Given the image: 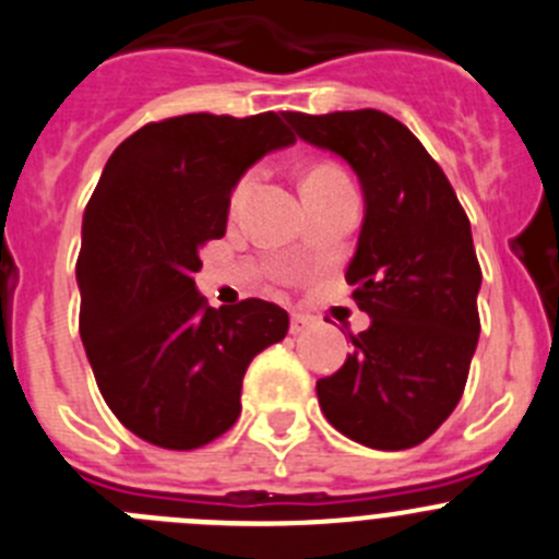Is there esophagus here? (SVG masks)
Returning <instances> with one entry per match:
<instances>
[{
	"label": "esophagus",
	"mask_w": 559,
	"mask_h": 559,
	"mask_svg": "<svg viewBox=\"0 0 559 559\" xmlns=\"http://www.w3.org/2000/svg\"><path fill=\"white\" fill-rule=\"evenodd\" d=\"M307 330H310V319H307V316H299V313L290 316V335H301V332Z\"/></svg>",
	"instance_id": "34e87169"
}]
</instances>
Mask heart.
Here are the masks:
<instances>
[{"label": "heart", "instance_id": "b5f03b06", "mask_svg": "<svg viewBox=\"0 0 559 559\" xmlns=\"http://www.w3.org/2000/svg\"><path fill=\"white\" fill-rule=\"evenodd\" d=\"M337 182H346V177H343L341 168L313 166L310 171L305 174V179H301V191H313V188H330V186H337ZM249 186H252V174L240 179L238 188H235V193H233V202H238V199L243 197L246 188H249Z\"/></svg>", "mask_w": 559, "mask_h": 559}]
</instances>
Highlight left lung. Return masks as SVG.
<instances>
[{
    "instance_id": "obj_1",
    "label": "left lung",
    "mask_w": 559,
    "mask_h": 559,
    "mask_svg": "<svg viewBox=\"0 0 559 559\" xmlns=\"http://www.w3.org/2000/svg\"><path fill=\"white\" fill-rule=\"evenodd\" d=\"M285 121L349 163L366 207L346 283L371 324L316 382L321 413L368 449L418 447L457 407L477 352L483 271L468 216L421 141L388 112H285Z\"/></svg>"
}]
</instances>
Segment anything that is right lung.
<instances>
[{
  "label": "right lung",
  "mask_w": 559,
  "mask_h": 559,
  "mask_svg": "<svg viewBox=\"0 0 559 559\" xmlns=\"http://www.w3.org/2000/svg\"><path fill=\"white\" fill-rule=\"evenodd\" d=\"M285 116L188 112L146 124L112 152L82 216L80 337L107 407L138 438L199 449L240 416L254 355L288 313L263 299L207 307L199 249L224 238L249 168L296 141Z\"/></svg>",
  "instance_id": "add662e5"
}]
</instances>
